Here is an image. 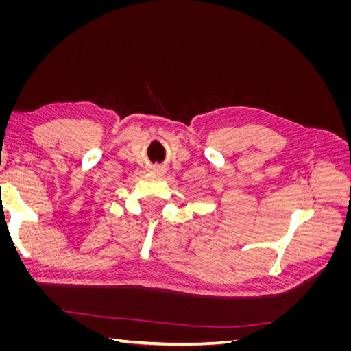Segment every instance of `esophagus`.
<instances>
[{
    "label": "esophagus",
    "instance_id": "obj_1",
    "mask_svg": "<svg viewBox=\"0 0 351 351\" xmlns=\"http://www.w3.org/2000/svg\"><path fill=\"white\" fill-rule=\"evenodd\" d=\"M155 171H158V173H162V171H164V168H161V167H156V168H155Z\"/></svg>",
    "mask_w": 351,
    "mask_h": 351
}]
</instances>
